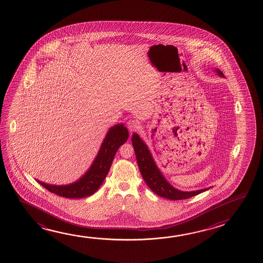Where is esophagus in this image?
Wrapping results in <instances>:
<instances>
[{"label":"esophagus","instance_id":"obj_1","mask_svg":"<svg viewBox=\"0 0 263 263\" xmlns=\"http://www.w3.org/2000/svg\"><path fill=\"white\" fill-rule=\"evenodd\" d=\"M127 125V128L129 129L130 132H134V131H137L139 128V123L138 121L135 120V119H129L126 123Z\"/></svg>","mask_w":263,"mask_h":263}]
</instances>
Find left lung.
<instances>
[{
  "label": "left lung",
  "instance_id": "8db88e82",
  "mask_svg": "<svg viewBox=\"0 0 263 263\" xmlns=\"http://www.w3.org/2000/svg\"><path fill=\"white\" fill-rule=\"evenodd\" d=\"M215 71L219 76H223V72L220 69H216ZM132 144L134 151L136 153L137 162L140 173L142 175L146 185L151 188L153 193L157 195L168 200H183L195 196L197 194L205 192L207 189L197 190L193 192H182L177 190L168 183L167 180L164 178L162 173H160L159 168L157 167L154 159L151 156V151L147 148L146 144L142 139L139 138L138 134L134 133L132 136Z\"/></svg>",
  "mask_w": 263,
  "mask_h": 263
}]
</instances>
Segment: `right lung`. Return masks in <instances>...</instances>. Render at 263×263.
<instances>
[{"label": "right lung", "instance_id": "add662e5", "mask_svg": "<svg viewBox=\"0 0 263 263\" xmlns=\"http://www.w3.org/2000/svg\"><path fill=\"white\" fill-rule=\"evenodd\" d=\"M128 131L123 124L111 127L100 147L98 155L83 176L71 184L51 185L39 181L40 185L65 198H83L95 194L104 182L119 146L126 142Z\"/></svg>", "mask_w": 263, "mask_h": 263}]
</instances>
